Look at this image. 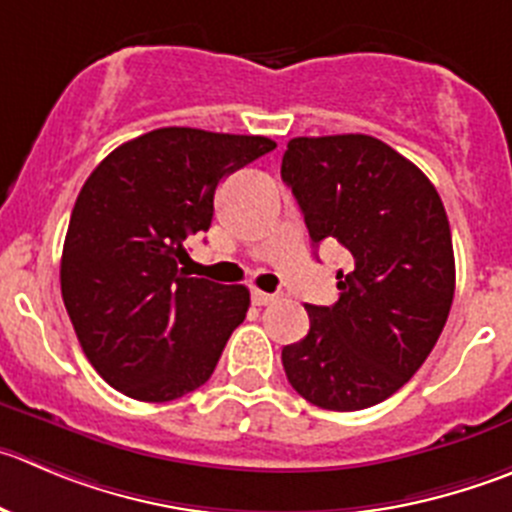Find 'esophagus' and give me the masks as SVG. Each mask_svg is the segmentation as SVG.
<instances>
[{"label":"esophagus","mask_w":512,"mask_h":512,"mask_svg":"<svg viewBox=\"0 0 512 512\" xmlns=\"http://www.w3.org/2000/svg\"><path fill=\"white\" fill-rule=\"evenodd\" d=\"M276 299H279V294H266V291H261V289L251 291V301L256 306H266V304H271V301H276Z\"/></svg>","instance_id":"obj_1"}]
</instances>
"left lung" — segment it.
Returning <instances> with one entry per match:
<instances>
[{
    "label": "left lung",
    "mask_w": 512,
    "mask_h": 512,
    "mask_svg": "<svg viewBox=\"0 0 512 512\" xmlns=\"http://www.w3.org/2000/svg\"><path fill=\"white\" fill-rule=\"evenodd\" d=\"M281 178L311 243L334 238L352 253L337 304H306L309 334L284 347V372L321 410H367L410 382L450 314L445 206L415 163L372 135L289 140Z\"/></svg>",
    "instance_id": "left-lung-1"
}]
</instances>
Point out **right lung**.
Wrapping results in <instances>:
<instances>
[{"label": "right lung", "instance_id": "obj_1", "mask_svg": "<svg viewBox=\"0 0 512 512\" xmlns=\"http://www.w3.org/2000/svg\"><path fill=\"white\" fill-rule=\"evenodd\" d=\"M274 148L264 135L160 128L85 180L60 284L82 352L110 387L170 402L211 379L251 294L188 276L186 238L211 228L218 183Z\"/></svg>", "mask_w": 512, "mask_h": 512}]
</instances>
